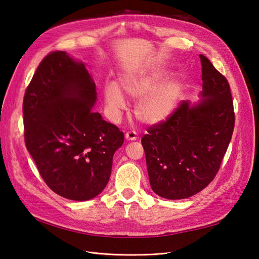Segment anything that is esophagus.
<instances>
[{
    "label": "esophagus",
    "instance_id": "esophagus-1",
    "mask_svg": "<svg viewBox=\"0 0 259 259\" xmlns=\"http://www.w3.org/2000/svg\"><path fill=\"white\" fill-rule=\"evenodd\" d=\"M125 138H126L127 140H136L138 138V136L136 134V132L130 131L126 133V134H125Z\"/></svg>",
    "mask_w": 259,
    "mask_h": 259
}]
</instances>
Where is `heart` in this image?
<instances>
[{"label":"heart","instance_id":"b5f03b06","mask_svg":"<svg viewBox=\"0 0 259 259\" xmlns=\"http://www.w3.org/2000/svg\"><path fill=\"white\" fill-rule=\"evenodd\" d=\"M165 70L156 69L135 76L123 77L119 88L113 83L105 86L104 97L112 116L117 117L126 107V100L122 93L130 98L138 99L135 113L147 124H156L164 121L175 110L183 95V83L177 79H166Z\"/></svg>","mask_w":259,"mask_h":259}]
</instances>
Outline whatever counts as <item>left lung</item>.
<instances>
[{
    "mask_svg": "<svg viewBox=\"0 0 259 259\" xmlns=\"http://www.w3.org/2000/svg\"><path fill=\"white\" fill-rule=\"evenodd\" d=\"M200 58L203 99L192 106L183 100L142 138L152 190L169 200L189 198L213 182L234 128L230 85L205 56Z\"/></svg>",
    "mask_w": 259,
    "mask_h": 259,
    "instance_id": "8db88e82",
    "label": "left lung"
}]
</instances>
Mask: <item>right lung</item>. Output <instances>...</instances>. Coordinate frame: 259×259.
<instances>
[{"label":"right lung","mask_w":259,"mask_h":259,"mask_svg":"<svg viewBox=\"0 0 259 259\" xmlns=\"http://www.w3.org/2000/svg\"><path fill=\"white\" fill-rule=\"evenodd\" d=\"M96 85L84 64L50 53L29 83L22 104L25 143L51 189L88 201L105 189L124 134L94 112Z\"/></svg>","instance_id":"1"}]
</instances>
